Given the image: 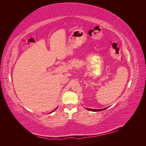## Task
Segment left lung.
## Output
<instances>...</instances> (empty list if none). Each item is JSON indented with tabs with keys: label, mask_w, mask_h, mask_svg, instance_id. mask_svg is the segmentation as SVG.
<instances>
[{
	"label": "left lung",
	"mask_w": 146,
	"mask_h": 146,
	"mask_svg": "<svg viewBox=\"0 0 146 146\" xmlns=\"http://www.w3.org/2000/svg\"><path fill=\"white\" fill-rule=\"evenodd\" d=\"M107 108H102V109H91V108H86V109H87L90 111H102V110H104L106 109Z\"/></svg>",
	"instance_id": "left-lung-1"
}]
</instances>
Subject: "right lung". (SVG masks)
<instances>
[{
    "instance_id": "obj_1",
    "label": "right lung",
    "mask_w": 146,
    "mask_h": 146,
    "mask_svg": "<svg viewBox=\"0 0 146 146\" xmlns=\"http://www.w3.org/2000/svg\"><path fill=\"white\" fill-rule=\"evenodd\" d=\"M56 108H56V109H54V110H53V111H54V110H56ZM52 111H51V112H49V113H52Z\"/></svg>"
}]
</instances>
